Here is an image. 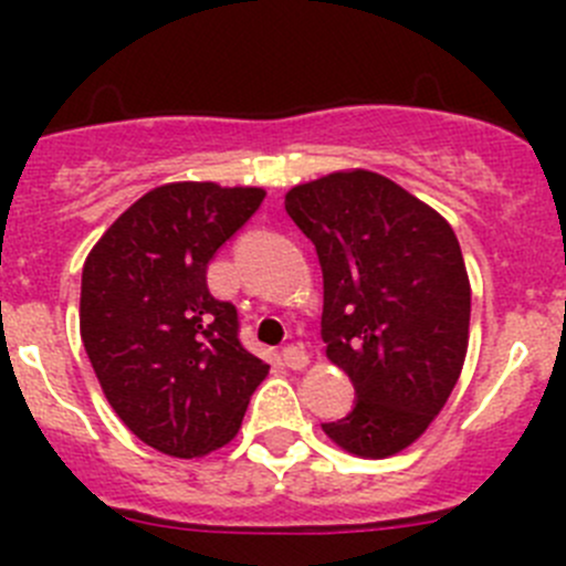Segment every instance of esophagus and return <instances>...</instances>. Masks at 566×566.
<instances>
[{
    "mask_svg": "<svg viewBox=\"0 0 566 566\" xmlns=\"http://www.w3.org/2000/svg\"><path fill=\"white\" fill-rule=\"evenodd\" d=\"M282 358H284V364H287L290 369H304L306 364H310V353H306L304 347H295V345L284 347Z\"/></svg>",
    "mask_w": 566,
    "mask_h": 566,
    "instance_id": "1",
    "label": "esophagus"
}]
</instances>
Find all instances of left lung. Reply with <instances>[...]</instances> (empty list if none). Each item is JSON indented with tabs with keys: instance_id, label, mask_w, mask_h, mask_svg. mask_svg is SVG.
I'll return each instance as SVG.
<instances>
[{
	"instance_id": "8db88e82",
	"label": "left lung",
	"mask_w": 566,
	"mask_h": 566,
	"mask_svg": "<svg viewBox=\"0 0 566 566\" xmlns=\"http://www.w3.org/2000/svg\"><path fill=\"white\" fill-rule=\"evenodd\" d=\"M323 268L325 356L356 408L323 432L367 460L419 441L458 386L471 282L452 224L369 169H339L284 193Z\"/></svg>"
}]
</instances>
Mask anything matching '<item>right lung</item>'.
Returning <instances> with one entry per match:
<instances>
[{"instance_id":"right-lung-1","label":"right lung","mask_w":566,"mask_h":566,"mask_svg":"<svg viewBox=\"0 0 566 566\" xmlns=\"http://www.w3.org/2000/svg\"><path fill=\"white\" fill-rule=\"evenodd\" d=\"M265 188L180 180L136 199L84 260L78 328L114 413L147 447L205 458L241 430L268 364L238 342V312L208 262Z\"/></svg>"}]
</instances>
